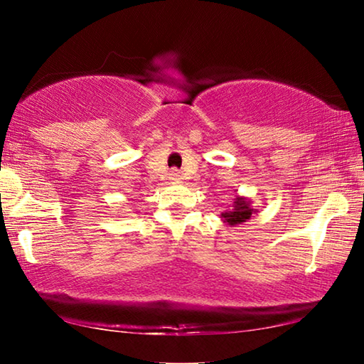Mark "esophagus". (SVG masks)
Masks as SVG:
<instances>
[{"mask_svg": "<svg viewBox=\"0 0 364 364\" xmlns=\"http://www.w3.org/2000/svg\"><path fill=\"white\" fill-rule=\"evenodd\" d=\"M168 178H170L171 181H181V180H183V173H181V171L178 170V168H173V170H171L170 173H168Z\"/></svg>", "mask_w": 364, "mask_h": 364, "instance_id": "obj_1", "label": "esophagus"}]
</instances>
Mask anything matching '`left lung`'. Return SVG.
<instances>
[{"label": "left lung", "instance_id": "left-lung-1", "mask_svg": "<svg viewBox=\"0 0 364 364\" xmlns=\"http://www.w3.org/2000/svg\"><path fill=\"white\" fill-rule=\"evenodd\" d=\"M252 202L249 199H245L242 196H237L234 199V204L231 210H228L225 213H221V218H223V223L234 226V225H241L244 221L250 220L252 213H255V208L250 207Z\"/></svg>", "mask_w": 364, "mask_h": 364}]
</instances>
